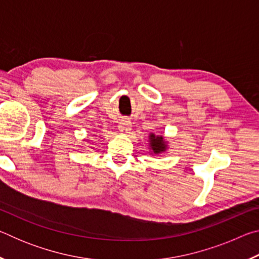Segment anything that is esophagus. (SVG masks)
I'll list each match as a JSON object with an SVG mask.
<instances>
[{"instance_id": "esophagus-1", "label": "esophagus", "mask_w": 259, "mask_h": 259, "mask_svg": "<svg viewBox=\"0 0 259 259\" xmlns=\"http://www.w3.org/2000/svg\"><path fill=\"white\" fill-rule=\"evenodd\" d=\"M131 122L129 120H121L120 124H119V129L122 134H129L131 130Z\"/></svg>"}]
</instances>
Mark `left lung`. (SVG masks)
I'll use <instances>...</instances> for the list:
<instances>
[{
  "instance_id": "left-lung-1",
  "label": "left lung",
  "mask_w": 259,
  "mask_h": 259,
  "mask_svg": "<svg viewBox=\"0 0 259 259\" xmlns=\"http://www.w3.org/2000/svg\"><path fill=\"white\" fill-rule=\"evenodd\" d=\"M148 142H150L151 154H160L162 152H165L166 148H168V142L164 140L163 136L150 134V136H148Z\"/></svg>"
}]
</instances>
